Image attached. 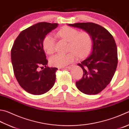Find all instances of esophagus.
<instances>
[{"label":"esophagus","mask_w":129,"mask_h":129,"mask_svg":"<svg viewBox=\"0 0 129 129\" xmlns=\"http://www.w3.org/2000/svg\"><path fill=\"white\" fill-rule=\"evenodd\" d=\"M72 67V66H67L66 67H59L58 69H70Z\"/></svg>","instance_id":"34e87169"}]
</instances>
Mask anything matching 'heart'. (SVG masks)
Wrapping results in <instances>:
<instances>
[{
    "label": "heart",
    "instance_id": "heart-1",
    "mask_svg": "<svg viewBox=\"0 0 129 129\" xmlns=\"http://www.w3.org/2000/svg\"><path fill=\"white\" fill-rule=\"evenodd\" d=\"M54 35L60 39L68 42L66 54H56L51 57L49 63L51 66L63 67L74 61L75 58L81 59L88 56L93 48V40L91 35L87 31L80 32L77 29L69 26H63L59 28ZM43 48L48 54L55 51V42L52 36L47 35L43 40Z\"/></svg>",
    "mask_w": 129,
    "mask_h": 129
}]
</instances>
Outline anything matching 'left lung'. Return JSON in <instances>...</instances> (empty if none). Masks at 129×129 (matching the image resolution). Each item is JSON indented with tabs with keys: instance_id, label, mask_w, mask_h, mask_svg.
<instances>
[{
	"instance_id": "8db88e82",
	"label": "left lung",
	"mask_w": 129,
	"mask_h": 129,
	"mask_svg": "<svg viewBox=\"0 0 129 129\" xmlns=\"http://www.w3.org/2000/svg\"><path fill=\"white\" fill-rule=\"evenodd\" d=\"M89 32L93 40V52L77 65L83 70V76L76 82L80 91L87 95L100 93L111 82L117 66V49L115 40L103 27L91 22L69 24Z\"/></svg>"
}]
</instances>
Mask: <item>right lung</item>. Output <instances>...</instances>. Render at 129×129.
I'll list each match as a JSON object with an SVG mask.
<instances>
[{
	"mask_svg": "<svg viewBox=\"0 0 129 129\" xmlns=\"http://www.w3.org/2000/svg\"><path fill=\"white\" fill-rule=\"evenodd\" d=\"M58 25L38 23L21 31L14 41L11 49L14 74L19 85L27 93L41 95L54 85L58 69L47 66L42 43L45 36ZM40 68L43 70L40 71Z\"/></svg>",
	"mask_w": 129,
	"mask_h": 129,
	"instance_id": "right-lung-1",
	"label": "right lung"
}]
</instances>
